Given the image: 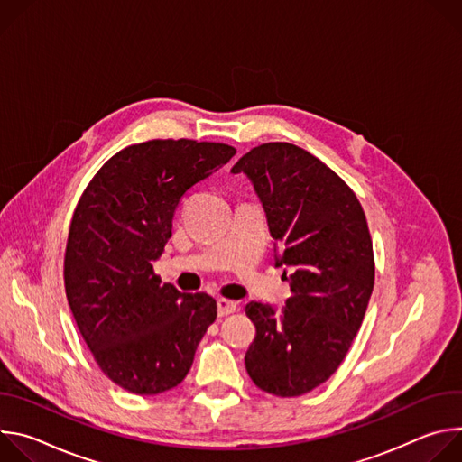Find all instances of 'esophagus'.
I'll use <instances>...</instances> for the list:
<instances>
[{
    "mask_svg": "<svg viewBox=\"0 0 462 462\" xmlns=\"http://www.w3.org/2000/svg\"><path fill=\"white\" fill-rule=\"evenodd\" d=\"M236 312V303L232 300H225V298H219L217 300V314L219 316H228Z\"/></svg>",
    "mask_w": 462,
    "mask_h": 462,
    "instance_id": "esophagus-1",
    "label": "esophagus"
}]
</instances>
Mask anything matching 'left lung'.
<instances>
[{
    "label": "left lung",
    "mask_w": 462,
    "mask_h": 462,
    "mask_svg": "<svg viewBox=\"0 0 462 462\" xmlns=\"http://www.w3.org/2000/svg\"><path fill=\"white\" fill-rule=\"evenodd\" d=\"M265 208L276 265L291 285L282 312L250 301L255 338L245 355L252 382L276 397H300L344 362L362 325L374 257L355 191L319 159L289 143L252 148L232 168Z\"/></svg>",
    "instance_id": "8db88e82"
}]
</instances>
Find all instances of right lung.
Instances as JSON below:
<instances>
[{
    "mask_svg": "<svg viewBox=\"0 0 462 462\" xmlns=\"http://www.w3.org/2000/svg\"><path fill=\"white\" fill-rule=\"evenodd\" d=\"M236 155L221 143L155 139L115 153L75 208L63 259L65 294L102 373L135 394L179 385L216 300L162 283L153 261L171 237L180 197Z\"/></svg>",
    "mask_w": 462,
    "mask_h": 462,
    "instance_id": "add662e5",
    "label": "right lung"
}]
</instances>
